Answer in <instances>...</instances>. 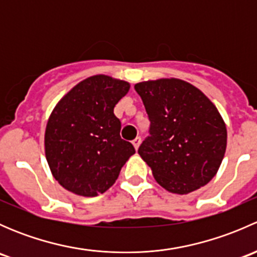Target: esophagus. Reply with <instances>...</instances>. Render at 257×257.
<instances>
[{"label":"esophagus","mask_w":257,"mask_h":257,"mask_svg":"<svg viewBox=\"0 0 257 257\" xmlns=\"http://www.w3.org/2000/svg\"><path fill=\"white\" fill-rule=\"evenodd\" d=\"M132 143H133V145H134V148H136V150H138V148H139V145H141V143H142V139L139 138H136L134 139L133 142H132Z\"/></svg>","instance_id":"obj_1"}]
</instances>
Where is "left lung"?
Wrapping results in <instances>:
<instances>
[{
  "label": "left lung",
  "instance_id": "left-lung-1",
  "mask_svg": "<svg viewBox=\"0 0 257 257\" xmlns=\"http://www.w3.org/2000/svg\"><path fill=\"white\" fill-rule=\"evenodd\" d=\"M150 120V137L138 153L169 193H193L216 175L227 132L214 103L195 85L178 78L134 85Z\"/></svg>",
  "mask_w": 257,
  "mask_h": 257
}]
</instances>
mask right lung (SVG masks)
I'll return each mask as SVG.
<instances>
[{
    "label": "right lung",
    "instance_id": "add662e5",
    "mask_svg": "<svg viewBox=\"0 0 257 257\" xmlns=\"http://www.w3.org/2000/svg\"><path fill=\"white\" fill-rule=\"evenodd\" d=\"M131 89L125 80L95 74L80 80L49 115L45 153L53 178L79 196H97L115 183L136 153L120 138L116 103Z\"/></svg>",
    "mask_w": 257,
    "mask_h": 257
}]
</instances>
